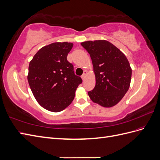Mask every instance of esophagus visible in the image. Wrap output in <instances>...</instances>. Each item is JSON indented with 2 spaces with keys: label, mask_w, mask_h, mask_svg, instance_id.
Listing matches in <instances>:
<instances>
[{
  "label": "esophagus",
  "mask_w": 160,
  "mask_h": 160,
  "mask_svg": "<svg viewBox=\"0 0 160 160\" xmlns=\"http://www.w3.org/2000/svg\"><path fill=\"white\" fill-rule=\"evenodd\" d=\"M87 74H88V71H84L83 74V75H82V77H81L82 79H83V80H84V79H85V77H86Z\"/></svg>",
  "instance_id": "34e87169"
}]
</instances>
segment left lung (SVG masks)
Masks as SVG:
<instances>
[{
    "label": "left lung",
    "instance_id": "8db88e82",
    "mask_svg": "<svg viewBox=\"0 0 160 160\" xmlns=\"http://www.w3.org/2000/svg\"><path fill=\"white\" fill-rule=\"evenodd\" d=\"M90 55L95 75V86L88 92L94 103L105 108L118 103L129 88L132 68L127 57L105 40L81 43Z\"/></svg>",
    "mask_w": 160,
    "mask_h": 160
}]
</instances>
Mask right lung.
I'll list each match as a JSON object with an SVG mask.
<instances>
[{
    "label": "right lung",
    "mask_w": 160,
    "mask_h": 160,
    "mask_svg": "<svg viewBox=\"0 0 160 160\" xmlns=\"http://www.w3.org/2000/svg\"><path fill=\"white\" fill-rule=\"evenodd\" d=\"M72 46L71 42H63L43 47L28 66L27 79L34 97L43 108L52 112L68 107L82 83L67 59Z\"/></svg>",
    "instance_id": "add662e5"
}]
</instances>
